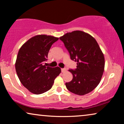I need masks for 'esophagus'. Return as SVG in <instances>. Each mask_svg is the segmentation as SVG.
Here are the masks:
<instances>
[{
  "instance_id": "esophagus-1",
  "label": "esophagus",
  "mask_w": 124,
  "mask_h": 124,
  "mask_svg": "<svg viewBox=\"0 0 124 124\" xmlns=\"http://www.w3.org/2000/svg\"><path fill=\"white\" fill-rule=\"evenodd\" d=\"M61 71H62V72H65L66 71V69L65 68L61 69Z\"/></svg>"
}]
</instances>
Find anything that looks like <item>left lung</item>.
<instances>
[{
	"instance_id": "obj_1",
	"label": "left lung",
	"mask_w": 124,
	"mask_h": 124,
	"mask_svg": "<svg viewBox=\"0 0 124 124\" xmlns=\"http://www.w3.org/2000/svg\"><path fill=\"white\" fill-rule=\"evenodd\" d=\"M59 39L71 59L77 62L75 70H69L73 78L66 83V88L76 95L88 93L98 86L104 71V56L98 43L90 34L81 31L67 33Z\"/></svg>"
}]
</instances>
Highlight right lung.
Instances as JSON below:
<instances>
[{
    "mask_svg": "<svg viewBox=\"0 0 124 124\" xmlns=\"http://www.w3.org/2000/svg\"><path fill=\"white\" fill-rule=\"evenodd\" d=\"M58 39L46 34L36 35L25 42L18 52L16 73L22 85L33 93L39 95L50 90L61 72L59 67L44 65L51 46Z\"/></svg>",
    "mask_w": 124,
    "mask_h": 124,
    "instance_id": "add662e5",
    "label": "right lung"
}]
</instances>
